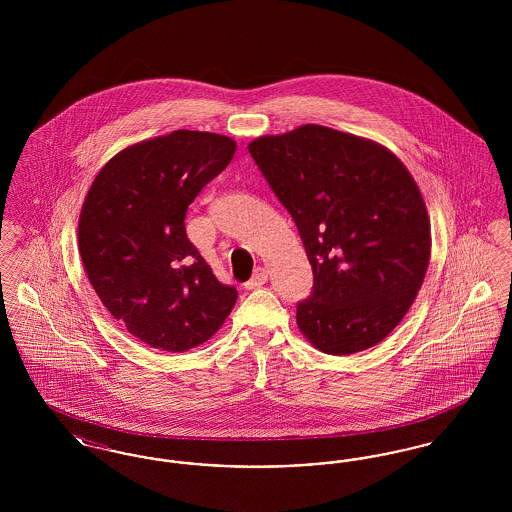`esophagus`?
Here are the masks:
<instances>
[{"mask_svg":"<svg viewBox=\"0 0 512 512\" xmlns=\"http://www.w3.org/2000/svg\"><path fill=\"white\" fill-rule=\"evenodd\" d=\"M268 272L265 268H255L253 276L249 282H245V290H255V288H261L263 284H267Z\"/></svg>","mask_w":512,"mask_h":512,"instance_id":"1","label":"esophagus"}]
</instances>
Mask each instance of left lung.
<instances>
[{
    "mask_svg": "<svg viewBox=\"0 0 512 512\" xmlns=\"http://www.w3.org/2000/svg\"><path fill=\"white\" fill-rule=\"evenodd\" d=\"M249 153L288 209L313 267L297 326L328 355L384 340L430 261V219L405 165L372 140L318 124L253 140Z\"/></svg>",
    "mask_w": 512,
    "mask_h": 512,
    "instance_id": "1",
    "label": "left lung"
}]
</instances>
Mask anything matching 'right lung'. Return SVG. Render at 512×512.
<instances>
[{"mask_svg": "<svg viewBox=\"0 0 512 512\" xmlns=\"http://www.w3.org/2000/svg\"><path fill=\"white\" fill-rule=\"evenodd\" d=\"M236 142L174 130L117 153L82 205L78 249L101 303L122 326L161 351L209 340L238 292L217 280L186 234V211L228 167Z\"/></svg>", "mask_w": 512, "mask_h": 512, "instance_id": "right-lung-1", "label": "right lung"}]
</instances>
